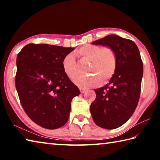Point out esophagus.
<instances>
[{"label": "esophagus", "instance_id": "1", "mask_svg": "<svg viewBox=\"0 0 160 160\" xmlns=\"http://www.w3.org/2000/svg\"><path fill=\"white\" fill-rule=\"evenodd\" d=\"M80 91L81 93L83 94L86 91V90H85V89H84V88H80Z\"/></svg>", "mask_w": 160, "mask_h": 160}]
</instances>
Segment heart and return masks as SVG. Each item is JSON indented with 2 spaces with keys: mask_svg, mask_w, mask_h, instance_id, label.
Segmentation results:
<instances>
[{
  "mask_svg": "<svg viewBox=\"0 0 160 160\" xmlns=\"http://www.w3.org/2000/svg\"><path fill=\"white\" fill-rule=\"evenodd\" d=\"M73 53L81 60L89 61L88 72L94 75L83 77L75 81L80 87L88 88L95 85L100 80L104 83L114 75L117 66V58L114 50L111 47L86 44L75 50ZM62 67L70 80L74 81L79 77L76 61L72 53L67 54L63 58Z\"/></svg>",
  "mask_w": 160,
  "mask_h": 160,
  "instance_id": "heart-1",
  "label": "heart"
}]
</instances>
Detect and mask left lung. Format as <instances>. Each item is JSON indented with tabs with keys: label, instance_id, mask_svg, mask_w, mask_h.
<instances>
[{
	"label": "left lung",
	"instance_id": "1",
	"mask_svg": "<svg viewBox=\"0 0 160 160\" xmlns=\"http://www.w3.org/2000/svg\"><path fill=\"white\" fill-rule=\"evenodd\" d=\"M92 44L109 47L117 58L116 72L109 82L95 89L90 105L94 122L105 129L117 128L131 118L139 101L143 64L138 48L131 40L110 34Z\"/></svg>",
	"mask_w": 160,
	"mask_h": 160
}]
</instances>
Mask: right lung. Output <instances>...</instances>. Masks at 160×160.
<instances>
[{"label":"right lung","mask_w":160,"mask_h":160,"mask_svg":"<svg viewBox=\"0 0 160 160\" xmlns=\"http://www.w3.org/2000/svg\"><path fill=\"white\" fill-rule=\"evenodd\" d=\"M75 49L29 44L17 56L15 87L25 113L37 125L56 129L66 124L71 101L80 94L65 73L62 61Z\"/></svg>","instance_id":"add662e5"}]
</instances>
